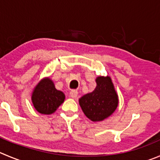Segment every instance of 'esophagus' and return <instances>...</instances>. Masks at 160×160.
Here are the masks:
<instances>
[{
    "instance_id": "1",
    "label": "esophagus",
    "mask_w": 160,
    "mask_h": 160,
    "mask_svg": "<svg viewBox=\"0 0 160 160\" xmlns=\"http://www.w3.org/2000/svg\"><path fill=\"white\" fill-rule=\"evenodd\" d=\"M78 91L77 90H71V92H70V97H72V98H76L78 96Z\"/></svg>"
}]
</instances>
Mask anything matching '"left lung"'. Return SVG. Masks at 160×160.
Returning a JSON list of instances; mask_svg holds the SVG:
<instances>
[{"label": "left lung", "instance_id": "left-lung-1", "mask_svg": "<svg viewBox=\"0 0 160 160\" xmlns=\"http://www.w3.org/2000/svg\"><path fill=\"white\" fill-rule=\"evenodd\" d=\"M97 86L92 92L79 98L83 113L92 122H100L108 118L118 105V96L110 76H98Z\"/></svg>", "mask_w": 160, "mask_h": 160}]
</instances>
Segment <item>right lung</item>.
Wrapping results in <instances>:
<instances>
[{
	"label": "right lung",
	"instance_id": "obj_1",
	"mask_svg": "<svg viewBox=\"0 0 160 160\" xmlns=\"http://www.w3.org/2000/svg\"><path fill=\"white\" fill-rule=\"evenodd\" d=\"M65 100L62 91L57 90L52 79L44 78L33 88L31 100L37 112L42 115L54 113Z\"/></svg>",
	"mask_w": 160,
	"mask_h": 160
}]
</instances>
